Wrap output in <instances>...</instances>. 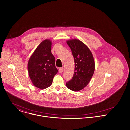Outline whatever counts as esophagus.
Segmentation results:
<instances>
[{
    "label": "esophagus",
    "mask_w": 130,
    "mask_h": 130,
    "mask_svg": "<svg viewBox=\"0 0 130 130\" xmlns=\"http://www.w3.org/2000/svg\"><path fill=\"white\" fill-rule=\"evenodd\" d=\"M63 70H64V68H63V67H61V68H60L59 69V73H62L63 71Z\"/></svg>",
    "instance_id": "34e87169"
}]
</instances>
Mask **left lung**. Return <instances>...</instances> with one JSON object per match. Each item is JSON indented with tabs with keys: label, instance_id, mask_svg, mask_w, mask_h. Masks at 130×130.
<instances>
[{
	"label": "left lung",
	"instance_id": "8db88e82",
	"mask_svg": "<svg viewBox=\"0 0 130 130\" xmlns=\"http://www.w3.org/2000/svg\"><path fill=\"white\" fill-rule=\"evenodd\" d=\"M75 60V73L66 83L67 87L74 91L83 89L90 82L95 69L94 59L88 47L78 39L66 41Z\"/></svg>",
	"mask_w": 130,
	"mask_h": 130
}]
</instances>
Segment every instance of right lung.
<instances>
[{
  "mask_svg": "<svg viewBox=\"0 0 130 130\" xmlns=\"http://www.w3.org/2000/svg\"><path fill=\"white\" fill-rule=\"evenodd\" d=\"M52 42L43 41L33 52L28 63L29 77L33 85L41 89L49 87L58 70L52 54Z\"/></svg>",
  "mask_w": 130,
  "mask_h": 130,
  "instance_id": "right-lung-1",
  "label": "right lung"
}]
</instances>
